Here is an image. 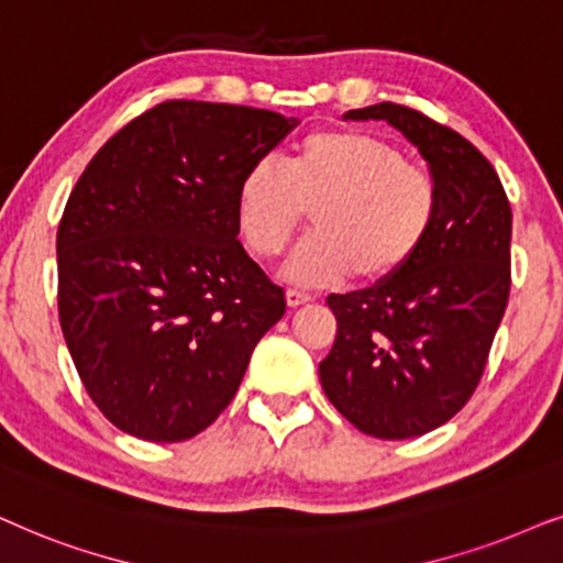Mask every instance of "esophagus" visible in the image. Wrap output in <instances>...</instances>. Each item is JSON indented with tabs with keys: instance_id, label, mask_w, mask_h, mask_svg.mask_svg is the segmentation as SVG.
<instances>
[{
	"instance_id": "obj_1",
	"label": "esophagus",
	"mask_w": 563,
	"mask_h": 563,
	"mask_svg": "<svg viewBox=\"0 0 563 563\" xmlns=\"http://www.w3.org/2000/svg\"><path fill=\"white\" fill-rule=\"evenodd\" d=\"M286 301H288L290 309H298V306L309 303L311 296L309 294H301V290H286Z\"/></svg>"
}]
</instances>
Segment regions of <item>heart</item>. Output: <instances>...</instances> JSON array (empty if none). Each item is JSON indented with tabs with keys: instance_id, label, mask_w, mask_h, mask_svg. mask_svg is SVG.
<instances>
[{
	"instance_id": "heart-1",
	"label": "heart",
	"mask_w": 563,
	"mask_h": 563,
	"mask_svg": "<svg viewBox=\"0 0 563 563\" xmlns=\"http://www.w3.org/2000/svg\"><path fill=\"white\" fill-rule=\"evenodd\" d=\"M311 213L313 234L290 254L283 277L303 288L357 275L380 286L407 269L430 239L440 190L388 141L355 129L301 139L288 167L257 162L236 187V223L257 257H277Z\"/></svg>"
}]
</instances>
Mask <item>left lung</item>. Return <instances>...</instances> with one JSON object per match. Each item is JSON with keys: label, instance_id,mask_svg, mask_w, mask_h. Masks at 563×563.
Wrapping results in <instances>:
<instances>
[{"label": "left lung", "instance_id": "obj_1", "mask_svg": "<svg viewBox=\"0 0 563 563\" xmlns=\"http://www.w3.org/2000/svg\"><path fill=\"white\" fill-rule=\"evenodd\" d=\"M342 118L394 125L438 183L440 213L399 277L327 298L336 340L319 363L321 388L360 432L419 438L459 415L482 378L507 309L512 211L461 133L394 102Z\"/></svg>", "mask_w": 563, "mask_h": 563}]
</instances>
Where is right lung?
<instances>
[{
  "label": "right lung",
  "mask_w": 563,
  "mask_h": 563,
  "mask_svg": "<svg viewBox=\"0 0 563 563\" xmlns=\"http://www.w3.org/2000/svg\"><path fill=\"white\" fill-rule=\"evenodd\" d=\"M298 125L273 110L169 100L120 129L58 223V317L81 384L118 430L203 432L286 313L239 242L236 187Z\"/></svg>",
  "instance_id": "right-lung-1"
}]
</instances>
